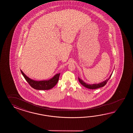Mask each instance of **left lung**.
Instances as JSON below:
<instances>
[{
    "instance_id": "1",
    "label": "left lung",
    "mask_w": 133,
    "mask_h": 133,
    "mask_svg": "<svg viewBox=\"0 0 133 133\" xmlns=\"http://www.w3.org/2000/svg\"><path fill=\"white\" fill-rule=\"evenodd\" d=\"M112 74H113V72L112 73L111 75L109 76V77L108 79H107L106 80H105V81H103L102 83H99V84H91V85L85 83V82H84L82 80L80 79L79 77H78V80H79V82L80 83V84L81 85H83V86H84L85 88H89V89H97V88H98L103 87L104 86H105V85L107 84L108 81L110 78Z\"/></svg>"
}]
</instances>
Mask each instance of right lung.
<instances>
[{
  "label": "right lung",
  "instance_id": "obj_1",
  "mask_svg": "<svg viewBox=\"0 0 133 133\" xmlns=\"http://www.w3.org/2000/svg\"><path fill=\"white\" fill-rule=\"evenodd\" d=\"M20 71L25 79L28 82V84L32 88L35 89L40 90H49L53 88L58 82L60 74V73L57 74L52 78L49 79L48 80L35 81L33 79H30V78L26 76L21 70H20Z\"/></svg>",
  "mask_w": 133,
  "mask_h": 133
}]
</instances>
